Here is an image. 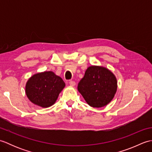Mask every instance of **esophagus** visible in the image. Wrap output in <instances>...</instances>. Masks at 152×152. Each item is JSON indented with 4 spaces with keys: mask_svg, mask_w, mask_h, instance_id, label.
Returning <instances> with one entry per match:
<instances>
[{
    "mask_svg": "<svg viewBox=\"0 0 152 152\" xmlns=\"http://www.w3.org/2000/svg\"><path fill=\"white\" fill-rule=\"evenodd\" d=\"M69 84L71 86H75L76 83H75V82L73 81V80H70V81H69Z\"/></svg>",
    "mask_w": 152,
    "mask_h": 152,
    "instance_id": "esophagus-1",
    "label": "esophagus"
}]
</instances>
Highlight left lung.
Returning a JSON list of instances; mask_svg holds the SVG:
<instances>
[{"instance_id":"left-lung-1","label":"left lung","mask_w":152,"mask_h":152,"mask_svg":"<svg viewBox=\"0 0 152 152\" xmlns=\"http://www.w3.org/2000/svg\"><path fill=\"white\" fill-rule=\"evenodd\" d=\"M78 89L87 103L95 108L102 107L114 98L117 90V80L106 68L89 66L78 83Z\"/></svg>"}]
</instances>
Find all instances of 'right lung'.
Returning a JSON list of instances; mask_svg holds the SVG:
<instances>
[{
	"label": "right lung",
	"instance_id": "1",
	"mask_svg": "<svg viewBox=\"0 0 152 152\" xmlns=\"http://www.w3.org/2000/svg\"><path fill=\"white\" fill-rule=\"evenodd\" d=\"M65 86L61 77L51 71L34 74L28 79L25 91L30 101L41 107L47 108L56 102Z\"/></svg>",
	"mask_w": 152,
	"mask_h": 152
}]
</instances>
